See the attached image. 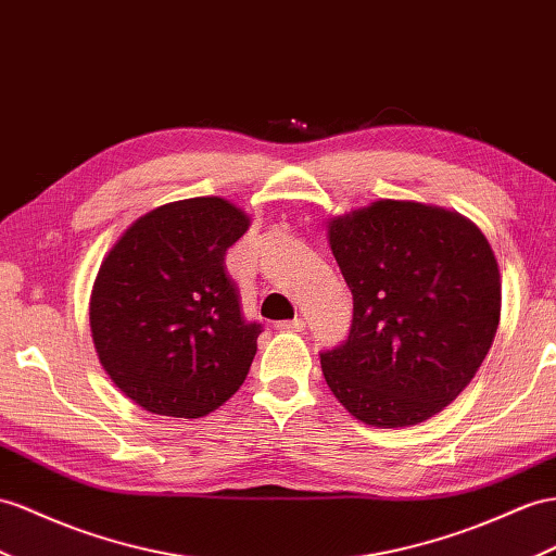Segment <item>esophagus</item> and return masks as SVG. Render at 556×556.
<instances>
[{"instance_id":"34e87169","label":"esophagus","mask_w":556,"mask_h":556,"mask_svg":"<svg viewBox=\"0 0 556 556\" xmlns=\"http://www.w3.org/2000/svg\"><path fill=\"white\" fill-rule=\"evenodd\" d=\"M277 329L279 331H303L305 329V321L301 317L287 319V321H277Z\"/></svg>"}]
</instances>
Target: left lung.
I'll return each instance as SVG.
<instances>
[{"mask_svg": "<svg viewBox=\"0 0 556 556\" xmlns=\"http://www.w3.org/2000/svg\"><path fill=\"white\" fill-rule=\"evenodd\" d=\"M352 291L343 343L319 352L326 386L354 418L406 427L475 378L501 321V273L479 227L416 202H376L329 227Z\"/></svg>", "mask_w": 556, "mask_h": 556, "instance_id": "8db88e82", "label": "left lung"}]
</instances>
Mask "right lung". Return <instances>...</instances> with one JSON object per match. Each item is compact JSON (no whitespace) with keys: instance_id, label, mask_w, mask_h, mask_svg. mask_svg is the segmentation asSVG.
<instances>
[{"instance_id":"add662e5","label":"right lung","mask_w":556,"mask_h":556,"mask_svg":"<svg viewBox=\"0 0 556 556\" xmlns=\"http://www.w3.org/2000/svg\"><path fill=\"white\" fill-rule=\"evenodd\" d=\"M247 230L225 199H185L138 218L98 269L96 352L150 414L202 418L244 382L263 324L241 315L225 253Z\"/></svg>"}]
</instances>
